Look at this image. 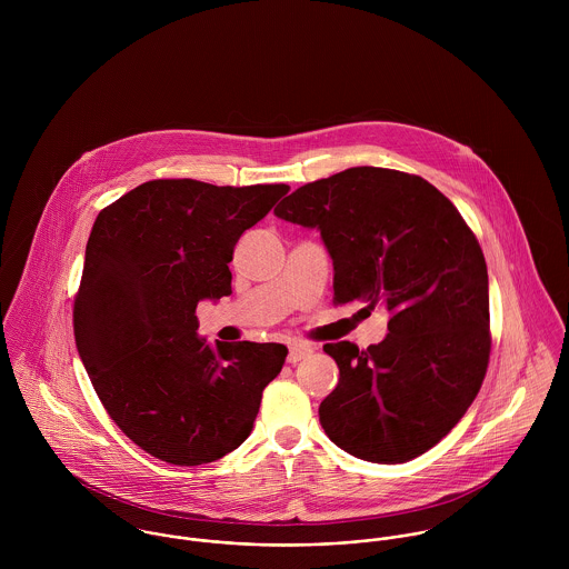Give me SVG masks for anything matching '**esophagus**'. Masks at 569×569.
<instances>
[{"label":"esophagus","mask_w":569,"mask_h":569,"mask_svg":"<svg viewBox=\"0 0 569 569\" xmlns=\"http://www.w3.org/2000/svg\"><path fill=\"white\" fill-rule=\"evenodd\" d=\"M313 355V348L311 346H307V343H291L289 346V357H287V361L289 363H298V361H302V359H307V357H311Z\"/></svg>","instance_id":"1"}]
</instances>
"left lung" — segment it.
<instances>
[{
  "label": "left lung",
  "instance_id": "obj_1",
  "mask_svg": "<svg viewBox=\"0 0 569 569\" xmlns=\"http://www.w3.org/2000/svg\"><path fill=\"white\" fill-rule=\"evenodd\" d=\"M273 214L318 230L335 302L390 311L383 341L326 343L339 366L320 406L326 436L368 462H407L473 403L490 352L485 253L429 181L357 166L291 192Z\"/></svg>",
  "mask_w": 569,
  "mask_h": 569
}]
</instances>
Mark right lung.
Instances as JSON below:
<instances>
[{
  "instance_id": "add662e5",
  "label": "right lung",
  "mask_w": 569,
  "mask_h": 569,
  "mask_svg": "<svg viewBox=\"0 0 569 569\" xmlns=\"http://www.w3.org/2000/svg\"><path fill=\"white\" fill-rule=\"evenodd\" d=\"M287 192L284 183L156 179L91 228L77 348L111 420L163 462L197 467L243 445L282 370V343H208L194 311L232 293L234 244Z\"/></svg>"
}]
</instances>
